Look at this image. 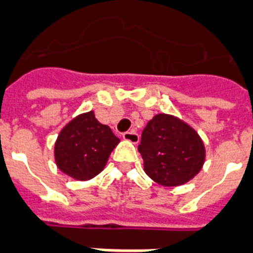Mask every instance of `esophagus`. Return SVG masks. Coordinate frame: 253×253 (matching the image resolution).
Listing matches in <instances>:
<instances>
[{
  "instance_id": "esophagus-1",
  "label": "esophagus",
  "mask_w": 253,
  "mask_h": 253,
  "mask_svg": "<svg viewBox=\"0 0 253 253\" xmlns=\"http://www.w3.org/2000/svg\"><path fill=\"white\" fill-rule=\"evenodd\" d=\"M123 139L127 140V142H131V143H138L139 142V135L136 134L134 130L126 131V132H123Z\"/></svg>"
}]
</instances>
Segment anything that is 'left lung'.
<instances>
[{
    "label": "left lung",
    "instance_id": "8db88e82",
    "mask_svg": "<svg viewBox=\"0 0 253 253\" xmlns=\"http://www.w3.org/2000/svg\"><path fill=\"white\" fill-rule=\"evenodd\" d=\"M138 151L144 172L162 186L184 184L199 172L204 144L192 127L167 114H158L144 127Z\"/></svg>",
    "mask_w": 253,
    "mask_h": 253
}]
</instances>
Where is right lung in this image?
Wrapping results in <instances>:
<instances>
[{"instance_id":"1","label":"right lung","mask_w":253,"mask_h":253,"mask_svg":"<svg viewBox=\"0 0 253 253\" xmlns=\"http://www.w3.org/2000/svg\"><path fill=\"white\" fill-rule=\"evenodd\" d=\"M118 143L111 128L98 122L92 111L81 114L58 135L54 148L55 163L71 178L87 180L103 169Z\"/></svg>"}]
</instances>
